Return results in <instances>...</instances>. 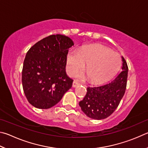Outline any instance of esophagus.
I'll list each match as a JSON object with an SVG mask.
<instances>
[{
    "label": "esophagus",
    "instance_id": "34e87169",
    "mask_svg": "<svg viewBox=\"0 0 148 148\" xmlns=\"http://www.w3.org/2000/svg\"><path fill=\"white\" fill-rule=\"evenodd\" d=\"M79 85V82H77V81H73V82L72 86L73 87V88H75V87H77V86H78Z\"/></svg>",
    "mask_w": 148,
    "mask_h": 148
}]
</instances>
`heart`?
Wrapping results in <instances>:
<instances>
[{"mask_svg":"<svg viewBox=\"0 0 148 148\" xmlns=\"http://www.w3.org/2000/svg\"><path fill=\"white\" fill-rule=\"evenodd\" d=\"M87 74L81 72L77 77L84 79L89 77L91 81L101 83L110 80L120 69L121 58L114 51L101 45L83 47L71 49L66 58V71L69 75H73L84 66Z\"/></svg>","mask_w":148,"mask_h":148,"instance_id":"1","label":"heart"}]
</instances>
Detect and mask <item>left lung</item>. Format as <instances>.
I'll return each instance as SVG.
<instances>
[{
	"label": "left lung",
	"mask_w": 148,
	"mask_h": 148,
	"mask_svg": "<svg viewBox=\"0 0 148 148\" xmlns=\"http://www.w3.org/2000/svg\"><path fill=\"white\" fill-rule=\"evenodd\" d=\"M121 72L110 83L98 87L87 88L83 100L79 102L81 110L94 120L107 118L114 112L125 94L128 67L123 56Z\"/></svg>",
	"instance_id": "8db88e82"
}]
</instances>
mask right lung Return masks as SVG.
<instances>
[{
    "label": "right lung",
    "mask_w": 148,
    "mask_h": 148,
    "mask_svg": "<svg viewBox=\"0 0 148 148\" xmlns=\"http://www.w3.org/2000/svg\"><path fill=\"white\" fill-rule=\"evenodd\" d=\"M73 45L67 36L51 35L27 52L23 67V88L34 107L51 108L71 88L73 81L66 74V58L68 49Z\"/></svg>",
    "instance_id": "obj_1"
}]
</instances>
